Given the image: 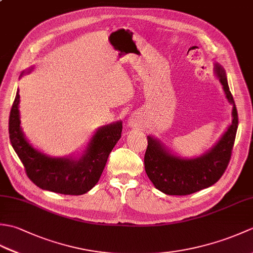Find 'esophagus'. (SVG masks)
<instances>
[{
	"mask_svg": "<svg viewBox=\"0 0 253 253\" xmlns=\"http://www.w3.org/2000/svg\"><path fill=\"white\" fill-rule=\"evenodd\" d=\"M128 126L132 127V128H138L142 126V121L141 118L139 117L137 114H132L129 120H128Z\"/></svg>",
	"mask_w": 253,
	"mask_h": 253,
	"instance_id": "34e87169",
	"label": "esophagus"
}]
</instances>
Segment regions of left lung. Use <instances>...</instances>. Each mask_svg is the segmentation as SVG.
I'll return each instance as SVG.
<instances>
[{
	"label": "left lung",
	"instance_id": "8db88e82",
	"mask_svg": "<svg viewBox=\"0 0 253 253\" xmlns=\"http://www.w3.org/2000/svg\"><path fill=\"white\" fill-rule=\"evenodd\" d=\"M214 75L221 83L227 101L233 105V120L211 149L200 157L182 158L171 152L160 139L147 137L144 169L154 187L165 195L186 196L202 190L215 184L227 168L238 128V114L229 91L226 72L218 63H214Z\"/></svg>",
	"mask_w": 253,
	"mask_h": 253
}]
</instances>
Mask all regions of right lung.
Segmentation results:
<instances>
[{
	"mask_svg": "<svg viewBox=\"0 0 253 253\" xmlns=\"http://www.w3.org/2000/svg\"><path fill=\"white\" fill-rule=\"evenodd\" d=\"M32 68L27 73H30ZM25 74L21 73L20 77ZM18 92L17 89L9 114V140L29 179L41 189L62 195L79 196L92 189L100 179L111 151L121 139L122 121L98 128L80 153L51 157L27 140L20 126Z\"/></svg>",
	"mask_w": 253,
	"mask_h": 253,
	"instance_id": "obj_1",
	"label": "right lung"
}]
</instances>
